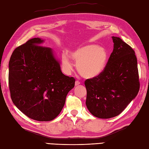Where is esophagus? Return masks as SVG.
Segmentation results:
<instances>
[{"mask_svg": "<svg viewBox=\"0 0 149 149\" xmlns=\"http://www.w3.org/2000/svg\"><path fill=\"white\" fill-rule=\"evenodd\" d=\"M80 84H81V82L79 81H75V86H78V85Z\"/></svg>", "mask_w": 149, "mask_h": 149, "instance_id": "34e87169", "label": "esophagus"}]
</instances>
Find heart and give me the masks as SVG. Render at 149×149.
I'll return each mask as SVG.
<instances>
[{
  "mask_svg": "<svg viewBox=\"0 0 149 149\" xmlns=\"http://www.w3.org/2000/svg\"><path fill=\"white\" fill-rule=\"evenodd\" d=\"M77 61L79 73L85 78H93L100 75L105 68L107 55L106 50L99 46L87 45L80 47L70 54ZM62 61L66 68H72V63L66 54L62 55Z\"/></svg>",
  "mask_w": 149,
  "mask_h": 149,
  "instance_id": "obj_1",
  "label": "heart"
}]
</instances>
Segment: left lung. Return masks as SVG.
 <instances>
[{"mask_svg": "<svg viewBox=\"0 0 149 149\" xmlns=\"http://www.w3.org/2000/svg\"><path fill=\"white\" fill-rule=\"evenodd\" d=\"M112 38L113 50L104 70L98 76L84 81L87 108L99 118L120 115L140 90L134 50L120 38Z\"/></svg>", "mask_w": 149, "mask_h": 149, "instance_id": "obj_1", "label": "left lung"}]
</instances>
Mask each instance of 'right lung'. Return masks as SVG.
Returning <instances> with one entry per match:
<instances>
[{
  "label": "right lung",
  "mask_w": 149,
  "mask_h": 149,
  "mask_svg": "<svg viewBox=\"0 0 149 149\" xmlns=\"http://www.w3.org/2000/svg\"><path fill=\"white\" fill-rule=\"evenodd\" d=\"M34 38L15 50L9 63L11 98L18 109L40 122L56 118L75 79L64 75L50 47Z\"/></svg>",
  "instance_id": "add662e5"
}]
</instances>
